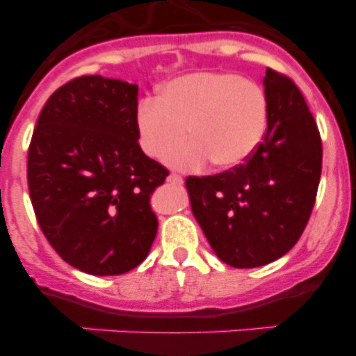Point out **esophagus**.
<instances>
[{
	"mask_svg": "<svg viewBox=\"0 0 356 356\" xmlns=\"http://www.w3.org/2000/svg\"><path fill=\"white\" fill-rule=\"evenodd\" d=\"M168 181L172 185H181L184 184V178H181L180 175H176V172H171V175L168 176Z\"/></svg>",
	"mask_w": 356,
	"mask_h": 356,
	"instance_id": "esophagus-1",
	"label": "esophagus"
}]
</instances>
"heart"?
I'll return each mask as SVG.
<instances>
[{"instance_id":"b5f03b06","label":"heart","mask_w":356,"mask_h":356,"mask_svg":"<svg viewBox=\"0 0 356 356\" xmlns=\"http://www.w3.org/2000/svg\"><path fill=\"white\" fill-rule=\"evenodd\" d=\"M267 124L262 87L234 72H193L169 81L159 99H146L137 112L140 146L163 155L188 134L194 139L168 153L184 169L212 160L219 169L237 168L259 147Z\"/></svg>"}]
</instances>
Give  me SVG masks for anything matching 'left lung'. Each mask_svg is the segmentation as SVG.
<instances>
[{
	"label": "left lung",
	"mask_w": 356,
	"mask_h": 356,
	"mask_svg": "<svg viewBox=\"0 0 356 356\" xmlns=\"http://www.w3.org/2000/svg\"><path fill=\"white\" fill-rule=\"evenodd\" d=\"M267 130L244 163L213 176H187L196 221L225 264L260 267L294 248L305 232L323 168V143L303 94L266 69Z\"/></svg>",
	"instance_id": "obj_1"
}]
</instances>
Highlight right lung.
Wrapping results in <instances>:
<instances>
[{"label": "right lung", "instance_id": "add662e5", "mask_svg": "<svg viewBox=\"0 0 356 356\" xmlns=\"http://www.w3.org/2000/svg\"><path fill=\"white\" fill-rule=\"evenodd\" d=\"M139 87L72 78L44 105L28 147V191L37 222L69 266L124 275L147 257L159 221L149 196L169 171L144 155Z\"/></svg>", "mask_w": 356, "mask_h": 356}]
</instances>
